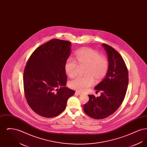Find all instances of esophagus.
<instances>
[{
    "mask_svg": "<svg viewBox=\"0 0 147 147\" xmlns=\"http://www.w3.org/2000/svg\"><path fill=\"white\" fill-rule=\"evenodd\" d=\"M76 94H77V95H83V93L81 92H79V91H76Z\"/></svg>",
    "mask_w": 147,
    "mask_h": 147,
    "instance_id": "34e87169",
    "label": "esophagus"
}]
</instances>
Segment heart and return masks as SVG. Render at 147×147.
Segmentation results:
<instances>
[{
  "label": "heart",
  "mask_w": 147,
  "mask_h": 147,
  "mask_svg": "<svg viewBox=\"0 0 147 147\" xmlns=\"http://www.w3.org/2000/svg\"><path fill=\"white\" fill-rule=\"evenodd\" d=\"M76 58L80 65H87L85 72L86 76L75 78L69 82V86L78 91H86L94 83V78L100 80L105 77L109 69V63L106 58L90 48L78 51ZM78 67L74 59L69 58L65 63L64 69L69 77L73 78L77 75Z\"/></svg>",
  "instance_id": "b5f03b06"
}]
</instances>
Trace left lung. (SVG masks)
I'll use <instances>...</instances> for the list:
<instances>
[{"mask_svg":"<svg viewBox=\"0 0 147 147\" xmlns=\"http://www.w3.org/2000/svg\"><path fill=\"white\" fill-rule=\"evenodd\" d=\"M109 69L104 79L95 87L101 95H89V100L84 106L85 113L95 119H103L115 112L123 102L128 84V73L126 64L119 52L105 43Z\"/></svg>","mask_w":147,"mask_h":147,"instance_id":"1","label":"left lung"}]
</instances>
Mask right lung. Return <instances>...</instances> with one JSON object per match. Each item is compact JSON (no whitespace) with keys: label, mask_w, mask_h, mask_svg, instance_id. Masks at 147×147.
<instances>
[{"label":"right lung","mask_w":147,"mask_h":147,"mask_svg":"<svg viewBox=\"0 0 147 147\" xmlns=\"http://www.w3.org/2000/svg\"><path fill=\"white\" fill-rule=\"evenodd\" d=\"M70 50V42L53 39L35 49L26 63L23 76L25 97L31 109L42 117L61 114L75 93L65 86L64 65Z\"/></svg>","instance_id":"right-lung-1"}]
</instances>
